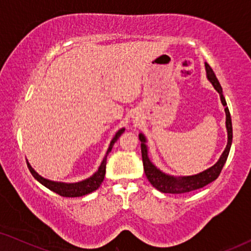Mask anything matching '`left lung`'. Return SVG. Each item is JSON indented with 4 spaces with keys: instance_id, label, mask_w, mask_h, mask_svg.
<instances>
[{
    "instance_id": "8db88e82",
    "label": "left lung",
    "mask_w": 251,
    "mask_h": 251,
    "mask_svg": "<svg viewBox=\"0 0 251 251\" xmlns=\"http://www.w3.org/2000/svg\"><path fill=\"white\" fill-rule=\"evenodd\" d=\"M205 71H207V76L209 78V81L211 82L212 85H214V88L218 91L219 96H221L222 104L224 105L225 107L226 128H227V135H228L227 145H226V149L224 152H223L221 159L218 160V162L214 164L211 168L204 170L203 173L194 175V176L176 178L174 176H168V175L161 173L159 169H156V168L153 166L152 162H151L149 159V156H147V147L145 145V142H146L145 137H144L143 133H139V140L142 142L140 147H142L144 171H145V175L147 179L150 180V183L152 184L156 190L162 192V193L183 194V193H188V192L199 190V188L201 187H204L205 185L210 184L211 181L217 179L218 176L222 173V169L223 167H224L226 160H227L229 150H231V145H232V138H233L231 114H229L228 107L227 105H226L224 96H223V89L221 87V84H219V82L217 80V77H216L212 68L209 66L207 63H205Z\"/></svg>"
}]
</instances>
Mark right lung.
<instances>
[{"label":"right lung","mask_w":251,"mask_h":251,"mask_svg":"<svg viewBox=\"0 0 251 251\" xmlns=\"http://www.w3.org/2000/svg\"><path fill=\"white\" fill-rule=\"evenodd\" d=\"M123 131H125V129L119 130V131L116 132L115 137L112 139L111 144H109L107 153H106V155L104 157V160H102V162L100 164V167H99L98 171L94 175V176H91L90 178H88V179H85V180L78 181V183H73V184L57 183V181L48 180V179H46V178L41 177L40 175H37L35 171H34L33 168L30 167V164L28 162H27V167H28L30 174L33 175V177L35 178L36 180H39L40 183L44 185L47 188H49V190L54 192V193L61 195V197L77 198V197H82V195L89 194V193H91V192L97 190V188L100 186L102 180H104L105 173H106V159H107L108 153L112 151V147H113V145H114V143L119 139V137L122 135Z\"/></svg>","instance_id":"add662e5"}]
</instances>
